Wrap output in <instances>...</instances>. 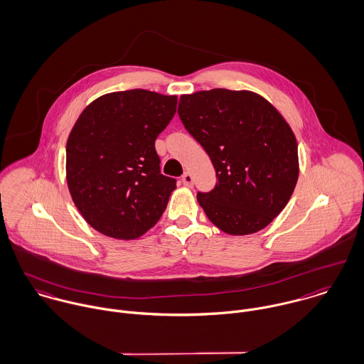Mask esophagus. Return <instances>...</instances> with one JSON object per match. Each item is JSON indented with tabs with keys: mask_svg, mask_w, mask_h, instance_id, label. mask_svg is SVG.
<instances>
[{
	"mask_svg": "<svg viewBox=\"0 0 364 364\" xmlns=\"http://www.w3.org/2000/svg\"><path fill=\"white\" fill-rule=\"evenodd\" d=\"M181 183H183L184 186H187V187H193L194 178H193V176H191L190 173H184L183 177H181Z\"/></svg>",
	"mask_w": 364,
	"mask_h": 364,
	"instance_id": "obj_1",
	"label": "esophagus"
}]
</instances>
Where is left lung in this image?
Here are the masks:
<instances>
[{
	"label": "left lung",
	"instance_id": "left-lung-1",
	"mask_svg": "<svg viewBox=\"0 0 364 364\" xmlns=\"http://www.w3.org/2000/svg\"><path fill=\"white\" fill-rule=\"evenodd\" d=\"M178 117L208 153L217 184L197 200L229 235L266 228L290 201L298 180V147L290 125L252 91L214 88L181 95Z\"/></svg>",
	"mask_w": 364,
	"mask_h": 364
}]
</instances>
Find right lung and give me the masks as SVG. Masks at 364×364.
<instances>
[{
    "label": "right lung",
    "mask_w": 364,
    "mask_h": 364,
    "mask_svg": "<svg viewBox=\"0 0 364 364\" xmlns=\"http://www.w3.org/2000/svg\"><path fill=\"white\" fill-rule=\"evenodd\" d=\"M176 107V95L128 90L97 98L78 117L66 146L68 186L95 230L136 239L164 213L176 178L160 173L154 141Z\"/></svg>",
    "instance_id": "right-lung-1"
}]
</instances>
